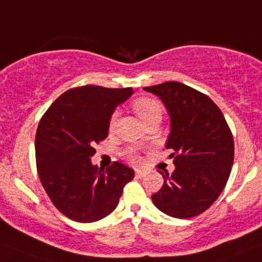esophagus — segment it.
<instances>
[{
	"label": "esophagus",
	"instance_id": "1",
	"mask_svg": "<svg viewBox=\"0 0 262 262\" xmlns=\"http://www.w3.org/2000/svg\"><path fill=\"white\" fill-rule=\"evenodd\" d=\"M144 177V172L142 170H136V178L137 179H141V178Z\"/></svg>",
	"mask_w": 262,
	"mask_h": 262
}]
</instances>
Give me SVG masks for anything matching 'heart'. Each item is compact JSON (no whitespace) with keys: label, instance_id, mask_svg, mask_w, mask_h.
<instances>
[{"label":"heart","instance_id":"heart-1","mask_svg":"<svg viewBox=\"0 0 262 262\" xmlns=\"http://www.w3.org/2000/svg\"><path fill=\"white\" fill-rule=\"evenodd\" d=\"M132 107L136 111L137 115L142 119L144 124L147 121L152 120V119H161L162 115V107L160 105L159 101L154 100V98L149 97H139L132 102ZM119 119V113L118 111H114L110 116V120H108V130L113 132L116 128V124H118ZM128 159L132 162H139L141 159L137 156V154L134 151H130L128 154Z\"/></svg>","mask_w":262,"mask_h":262}]
</instances>
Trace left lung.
Listing matches in <instances>:
<instances>
[{
  "instance_id": "obj_1",
  "label": "left lung",
  "mask_w": 262,
  "mask_h": 262,
  "mask_svg": "<svg viewBox=\"0 0 262 262\" xmlns=\"http://www.w3.org/2000/svg\"><path fill=\"white\" fill-rule=\"evenodd\" d=\"M169 111L166 148L175 165L161 189L151 195L169 216L189 219L206 211L225 188L234 160L233 134L222 110L207 95L179 82L144 87ZM162 174V172H161Z\"/></svg>"
}]
</instances>
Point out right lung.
I'll return each mask as SVG.
<instances>
[{"label":"right lung","mask_w":262,"mask_h":262,"mask_svg":"<svg viewBox=\"0 0 262 262\" xmlns=\"http://www.w3.org/2000/svg\"><path fill=\"white\" fill-rule=\"evenodd\" d=\"M133 88L82 85L60 96L43 114L35 134L40 183L56 209L78 223L103 219L116 209L134 171L119 161L93 166L95 146L106 139L108 120Z\"/></svg>","instance_id":"add662e5"}]
</instances>
